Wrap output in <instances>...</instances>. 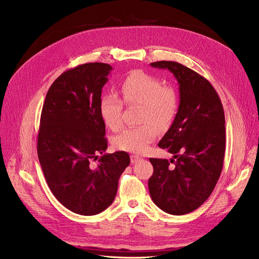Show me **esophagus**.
<instances>
[{"mask_svg":"<svg viewBox=\"0 0 259 259\" xmlns=\"http://www.w3.org/2000/svg\"><path fill=\"white\" fill-rule=\"evenodd\" d=\"M130 158H131V162H132V164H135V162H138L139 160H141V157H140V156L134 155V154H132V155L130 156Z\"/></svg>","mask_w":259,"mask_h":259,"instance_id":"34e87169","label":"esophagus"}]
</instances>
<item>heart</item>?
Segmentation results:
<instances>
[{"label":"heart","instance_id":"obj_1","mask_svg":"<svg viewBox=\"0 0 259 259\" xmlns=\"http://www.w3.org/2000/svg\"><path fill=\"white\" fill-rule=\"evenodd\" d=\"M120 94L126 104L142 106L140 122L143 125L122 130L114 138V147L122 151L143 154L155 141L156 128L162 131L171 126L179 111V94L173 87L162 86L158 77L143 71H133L126 76L120 85ZM121 112L122 103L115 94L103 95L100 113L109 128H120Z\"/></svg>","mask_w":259,"mask_h":259}]
</instances>
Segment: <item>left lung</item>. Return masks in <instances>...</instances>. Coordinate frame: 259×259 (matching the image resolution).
<instances>
[{
	"label": "left lung",
	"mask_w": 259,
	"mask_h": 259,
	"mask_svg": "<svg viewBox=\"0 0 259 259\" xmlns=\"http://www.w3.org/2000/svg\"><path fill=\"white\" fill-rule=\"evenodd\" d=\"M150 65L173 73L181 100L178 114L158 143L173 158H149L154 169L149 192L164 212L184 215L208 199L221 176L226 149L224 108L210 81L190 68L170 61Z\"/></svg>",
	"instance_id": "8db88e82"
}]
</instances>
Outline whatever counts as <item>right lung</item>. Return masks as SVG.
Segmentation results:
<instances>
[{"label": "right lung", "instance_id": "obj_1", "mask_svg": "<svg viewBox=\"0 0 259 259\" xmlns=\"http://www.w3.org/2000/svg\"><path fill=\"white\" fill-rule=\"evenodd\" d=\"M111 70L108 64L87 63L65 71L50 86L40 114L37 156L46 182L64 207L80 215L111 205L130 164L125 151L104 154L108 144L100 101Z\"/></svg>", "mask_w": 259, "mask_h": 259}]
</instances>
